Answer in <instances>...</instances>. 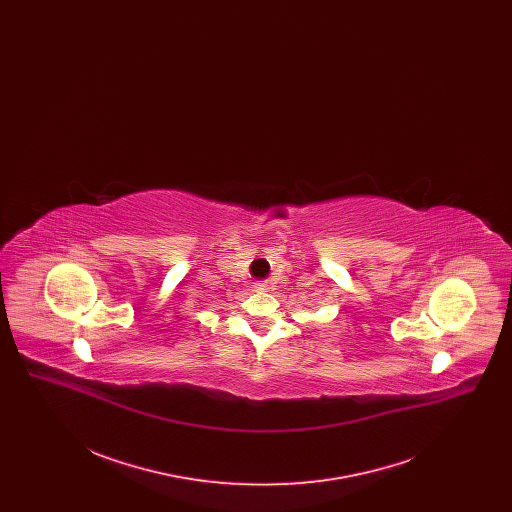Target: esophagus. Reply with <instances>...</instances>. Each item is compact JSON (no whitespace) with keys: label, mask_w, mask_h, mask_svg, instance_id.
Here are the masks:
<instances>
[{"label":"esophagus","mask_w":512,"mask_h":512,"mask_svg":"<svg viewBox=\"0 0 512 512\" xmlns=\"http://www.w3.org/2000/svg\"><path fill=\"white\" fill-rule=\"evenodd\" d=\"M253 288H255V292H265V290H267V284H265V282H255Z\"/></svg>","instance_id":"34e87169"}]
</instances>
